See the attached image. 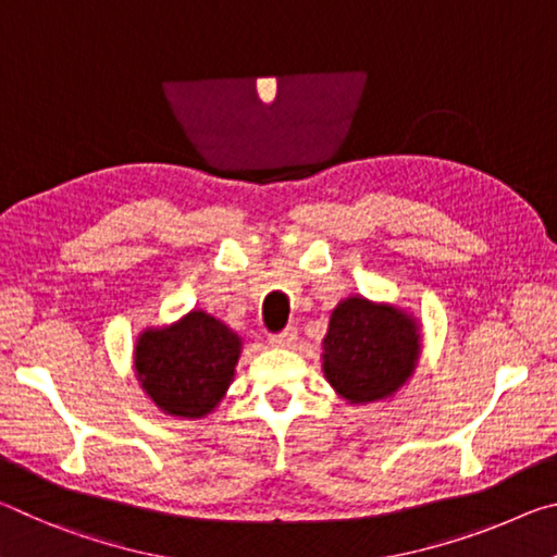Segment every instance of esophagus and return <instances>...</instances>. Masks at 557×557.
Segmentation results:
<instances>
[{"mask_svg": "<svg viewBox=\"0 0 557 557\" xmlns=\"http://www.w3.org/2000/svg\"><path fill=\"white\" fill-rule=\"evenodd\" d=\"M296 341H298V331H296L294 325L284 327V331H281V333L269 335V343L273 345V348H294Z\"/></svg>", "mask_w": 557, "mask_h": 557, "instance_id": "34e87169", "label": "esophagus"}]
</instances>
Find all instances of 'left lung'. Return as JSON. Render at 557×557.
I'll list each match as a JSON object with an SVG mask.
<instances>
[{
    "instance_id": "8db88e82",
    "label": "left lung",
    "mask_w": 557,
    "mask_h": 557,
    "mask_svg": "<svg viewBox=\"0 0 557 557\" xmlns=\"http://www.w3.org/2000/svg\"><path fill=\"white\" fill-rule=\"evenodd\" d=\"M417 358V323L397 308L352 296L331 313L323 372L350 405H368L397 392L414 372Z\"/></svg>"
}]
</instances>
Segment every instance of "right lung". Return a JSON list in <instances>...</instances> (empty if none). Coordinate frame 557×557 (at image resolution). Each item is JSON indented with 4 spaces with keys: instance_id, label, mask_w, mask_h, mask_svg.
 <instances>
[{
    "instance_id": "right-lung-1",
    "label": "right lung",
    "mask_w": 557,
    "mask_h": 557,
    "mask_svg": "<svg viewBox=\"0 0 557 557\" xmlns=\"http://www.w3.org/2000/svg\"><path fill=\"white\" fill-rule=\"evenodd\" d=\"M239 350V335L214 315L193 311L175 325L140 335L135 372L162 412L199 419L224 397Z\"/></svg>"
}]
</instances>
